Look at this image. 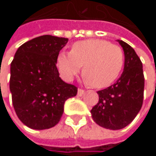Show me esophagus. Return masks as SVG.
Here are the masks:
<instances>
[{"instance_id":"esophagus-1","label":"esophagus","mask_w":156,"mask_h":156,"mask_svg":"<svg viewBox=\"0 0 156 156\" xmlns=\"http://www.w3.org/2000/svg\"><path fill=\"white\" fill-rule=\"evenodd\" d=\"M84 93H85V91L83 90V89H78V96H82V95H84Z\"/></svg>"}]
</instances>
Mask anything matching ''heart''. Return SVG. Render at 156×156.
<instances>
[{"label": "heart", "instance_id": "obj_1", "mask_svg": "<svg viewBox=\"0 0 156 156\" xmlns=\"http://www.w3.org/2000/svg\"><path fill=\"white\" fill-rule=\"evenodd\" d=\"M124 59V52L119 46L93 39L74 43L70 52H60L57 58V68L61 78L71 81L83 66L86 83L102 88L118 78Z\"/></svg>", "mask_w": 156, "mask_h": 156}]
</instances>
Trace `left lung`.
<instances>
[{
  "mask_svg": "<svg viewBox=\"0 0 156 156\" xmlns=\"http://www.w3.org/2000/svg\"><path fill=\"white\" fill-rule=\"evenodd\" d=\"M117 41L124 50V71L115 84L98 91V103L90 111L98 126L110 130L122 129L135 119L143 105L144 87L139 57L130 45Z\"/></svg>",
  "mask_w": 156,
  "mask_h": 156,
  "instance_id": "left-lung-1",
  "label": "left lung"
}]
</instances>
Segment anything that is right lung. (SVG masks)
<instances>
[{"mask_svg":"<svg viewBox=\"0 0 156 156\" xmlns=\"http://www.w3.org/2000/svg\"><path fill=\"white\" fill-rule=\"evenodd\" d=\"M69 39L51 35L22 44L11 63L10 90L19 119L35 130L55 126L64 112L65 101L78 88L64 82L57 69V58Z\"/></svg>","mask_w":156,"mask_h":156,"instance_id":"add662e5","label":"right lung"}]
</instances>
